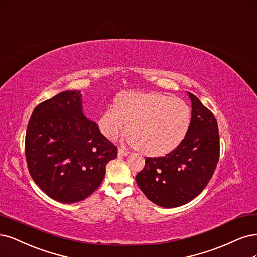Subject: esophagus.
<instances>
[{
    "label": "esophagus",
    "instance_id": "34e87169",
    "mask_svg": "<svg viewBox=\"0 0 257 257\" xmlns=\"http://www.w3.org/2000/svg\"><path fill=\"white\" fill-rule=\"evenodd\" d=\"M118 155L119 156H127L128 151H126V150H124L123 148H119L118 149Z\"/></svg>",
    "mask_w": 257,
    "mask_h": 257
}]
</instances>
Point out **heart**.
<instances>
[{
    "label": "heart",
    "mask_w": 257,
    "mask_h": 257,
    "mask_svg": "<svg viewBox=\"0 0 257 257\" xmlns=\"http://www.w3.org/2000/svg\"><path fill=\"white\" fill-rule=\"evenodd\" d=\"M191 121L189 106L162 93L124 92L100 119V128L109 139L128 127L133 145L150 155H163L178 147Z\"/></svg>",
    "instance_id": "b5f03b06"
}]
</instances>
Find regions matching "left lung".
<instances>
[{"instance_id":"obj_1","label":"left lung","mask_w":257,"mask_h":257,"mask_svg":"<svg viewBox=\"0 0 257 257\" xmlns=\"http://www.w3.org/2000/svg\"><path fill=\"white\" fill-rule=\"evenodd\" d=\"M187 134L171 152L162 157H146L136 175L138 187L156 205L172 208L190 202L203 191L213 176L220 156L217 120L196 95Z\"/></svg>"}]
</instances>
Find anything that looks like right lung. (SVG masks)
I'll list each match as a JSON object with an SVG mask.
<instances>
[{
	"mask_svg": "<svg viewBox=\"0 0 257 257\" xmlns=\"http://www.w3.org/2000/svg\"><path fill=\"white\" fill-rule=\"evenodd\" d=\"M81 93L63 91L35 107L25 135V158L38 187L53 200L83 201L101 185L118 148L82 111Z\"/></svg>",
	"mask_w": 257,
	"mask_h": 257,
	"instance_id": "right-lung-1",
	"label": "right lung"
}]
</instances>
